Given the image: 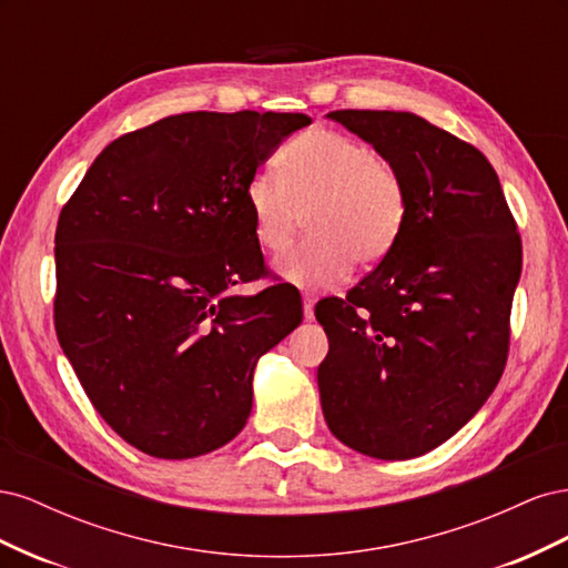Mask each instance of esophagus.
Wrapping results in <instances>:
<instances>
[{
    "instance_id": "esophagus-1",
    "label": "esophagus",
    "mask_w": 568,
    "mask_h": 568,
    "mask_svg": "<svg viewBox=\"0 0 568 568\" xmlns=\"http://www.w3.org/2000/svg\"><path fill=\"white\" fill-rule=\"evenodd\" d=\"M303 317L311 322V320H315V298L313 296H305L303 298Z\"/></svg>"
}]
</instances>
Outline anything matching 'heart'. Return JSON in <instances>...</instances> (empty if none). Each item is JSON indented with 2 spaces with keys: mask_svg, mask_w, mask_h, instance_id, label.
Here are the masks:
<instances>
[{
  "mask_svg": "<svg viewBox=\"0 0 568 568\" xmlns=\"http://www.w3.org/2000/svg\"><path fill=\"white\" fill-rule=\"evenodd\" d=\"M280 172L255 173L244 196L255 242L272 255L291 246L307 215L313 236L280 261L282 277L298 288L343 284L355 257L379 261L405 225L407 192L400 173L346 134L305 132L282 151Z\"/></svg>",
  "mask_w": 568,
  "mask_h": 568,
  "instance_id": "1",
  "label": "heart"
}]
</instances>
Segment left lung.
<instances>
[{
	"label": "left lung",
	"mask_w": 568,
	"mask_h": 568,
	"mask_svg": "<svg viewBox=\"0 0 568 568\" xmlns=\"http://www.w3.org/2000/svg\"><path fill=\"white\" fill-rule=\"evenodd\" d=\"M398 170L395 244L346 298L317 303L329 338L317 369L329 432L376 459L438 448L484 407L509 351L521 277L500 180L476 146L407 111H332Z\"/></svg>",
	"instance_id": "1"
}]
</instances>
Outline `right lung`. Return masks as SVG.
<instances>
[{
    "instance_id": "1",
    "label": "right lung",
    "mask_w": 568,
    "mask_h": 568,
    "mask_svg": "<svg viewBox=\"0 0 568 568\" xmlns=\"http://www.w3.org/2000/svg\"><path fill=\"white\" fill-rule=\"evenodd\" d=\"M303 113L168 115L118 136L57 225L54 324L94 409L151 457L230 443L253 407V369L303 320L294 291L257 296L246 184Z\"/></svg>"
}]
</instances>
